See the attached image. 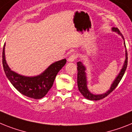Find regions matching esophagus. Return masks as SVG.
Masks as SVG:
<instances>
[{
	"instance_id": "esophagus-1",
	"label": "esophagus",
	"mask_w": 132,
	"mask_h": 132,
	"mask_svg": "<svg viewBox=\"0 0 132 132\" xmlns=\"http://www.w3.org/2000/svg\"><path fill=\"white\" fill-rule=\"evenodd\" d=\"M76 58V53H72V54L70 56V57H68V62H74L75 60V59Z\"/></svg>"
}]
</instances>
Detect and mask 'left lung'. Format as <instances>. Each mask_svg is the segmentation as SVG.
<instances>
[{"mask_svg": "<svg viewBox=\"0 0 132 132\" xmlns=\"http://www.w3.org/2000/svg\"><path fill=\"white\" fill-rule=\"evenodd\" d=\"M112 31H113L117 32V34L120 35L122 38L124 39L123 38V36L121 34L119 30L118 29V28L117 27H113ZM124 45L125 47H126V44H125L124 42ZM77 70H78V75H77V84H78V90L80 92V93L84 96L87 99H89V100L91 101H98L102 99V98H105L109 95V94L113 91V90L115 89V88L117 87V86L118 85V84L119 83V82L121 81V80L123 76L124 75L125 72L126 70V68H127V66H128V52H127V50H126V60H125L124 64L120 72L119 73L118 76L116 77V78L115 79V80L113 81V82L112 83V85L111 86L109 90L107 92H106L105 93L101 94V95H94V94H92L89 90H88V88H87V76H86V72H85V70H86V68L85 66L82 64V63L81 62H77Z\"/></svg>", "mask_w": 132, "mask_h": 132, "instance_id": "1", "label": "left lung"}]
</instances>
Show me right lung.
<instances>
[{
	"mask_svg": "<svg viewBox=\"0 0 132 132\" xmlns=\"http://www.w3.org/2000/svg\"><path fill=\"white\" fill-rule=\"evenodd\" d=\"M4 46L5 44L3 50V68L6 77L13 87L26 97L35 99L43 98L52 88L56 75L66 64V60L63 59L53 63L38 76H24L13 72L9 67L5 60Z\"/></svg>",
	"mask_w": 132,
	"mask_h": 132,
	"instance_id": "1",
	"label": "right lung"
}]
</instances>
